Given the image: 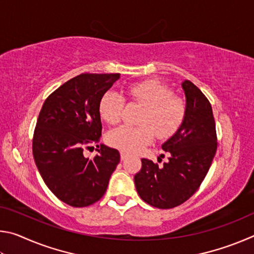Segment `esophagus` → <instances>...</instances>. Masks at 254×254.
<instances>
[{
	"label": "esophagus",
	"mask_w": 254,
	"mask_h": 254,
	"mask_svg": "<svg viewBox=\"0 0 254 254\" xmlns=\"http://www.w3.org/2000/svg\"><path fill=\"white\" fill-rule=\"evenodd\" d=\"M127 157H128V154L127 152H124V151L121 152V160H126Z\"/></svg>",
	"instance_id": "esophagus-1"
}]
</instances>
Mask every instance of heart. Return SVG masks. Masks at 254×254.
Listing matches in <instances>:
<instances>
[{
    "label": "heart",
    "mask_w": 254,
    "mask_h": 254,
    "mask_svg": "<svg viewBox=\"0 0 254 254\" xmlns=\"http://www.w3.org/2000/svg\"><path fill=\"white\" fill-rule=\"evenodd\" d=\"M133 102L144 107L139 123L141 127L123 126L111 131V145L126 152H139L152 142L154 133L159 139L174 134L185 115V103L173 96V91L158 80H147L133 85L128 89ZM124 97L115 91H109L100 102L102 119L110 124L118 123L122 118Z\"/></svg>",
    "instance_id": "b5f03b06"
}]
</instances>
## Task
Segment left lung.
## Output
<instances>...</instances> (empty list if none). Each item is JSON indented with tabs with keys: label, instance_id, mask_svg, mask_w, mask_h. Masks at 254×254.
Instances as JSON below:
<instances>
[{
	"label": "left lung",
	"instance_id": "obj_1",
	"mask_svg": "<svg viewBox=\"0 0 254 254\" xmlns=\"http://www.w3.org/2000/svg\"><path fill=\"white\" fill-rule=\"evenodd\" d=\"M185 115L173 136L161 145L169 153L162 167L141 159L142 168L134 176L139 196L158 208H173L195 194L207 175L216 153L217 140L212 106L200 89L184 80Z\"/></svg>",
	"mask_w": 254,
	"mask_h": 254
}]
</instances>
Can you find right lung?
I'll list each match as a JSON object with an SVG mask.
<instances>
[{
    "mask_svg": "<svg viewBox=\"0 0 254 254\" xmlns=\"http://www.w3.org/2000/svg\"><path fill=\"white\" fill-rule=\"evenodd\" d=\"M120 74H81L45 101L33 134L34 162L42 179L58 198L85 207L105 194L120 152L98 145L94 159L84 156L86 144L102 135L100 102Z\"/></svg>",
    "mask_w": 254,
    "mask_h": 254,
    "instance_id": "1",
    "label": "right lung"
}]
</instances>
